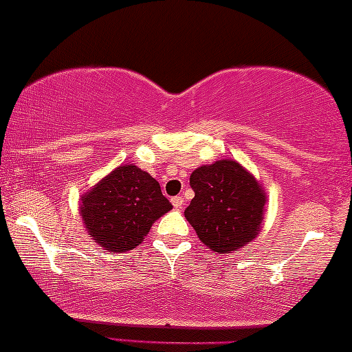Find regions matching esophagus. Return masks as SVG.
Here are the masks:
<instances>
[{"mask_svg": "<svg viewBox=\"0 0 352 352\" xmlns=\"http://www.w3.org/2000/svg\"><path fill=\"white\" fill-rule=\"evenodd\" d=\"M171 204L176 210H179L182 208V205H184V199H182V197H175V199H171Z\"/></svg>", "mask_w": 352, "mask_h": 352, "instance_id": "obj_1", "label": "esophagus"}]
</instances>
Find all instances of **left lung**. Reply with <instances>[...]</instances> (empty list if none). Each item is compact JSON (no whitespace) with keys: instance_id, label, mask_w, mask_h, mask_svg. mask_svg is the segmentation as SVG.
Masks as SVG:
<instances>
[{"instance_id":"obj_1","label":"left lung","mask_w":352,"mask_h":352,"mask_svg":"<svg viewBox=\"0 0 352 352\" xmlns=\"http://www.w3.org/2000/svg\"><path fill=\"white\" fill-rule=\"evenodd\" d=\"M190 187L195 197L184 216L211 252H239L258 237L267 195L239 162L223 158L199 166L192 171Z\"/></svg>"}]
</instances>
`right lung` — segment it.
<instances>
[{
    "label": "right lung",
    "mask_w": 352,
    "mask_h": 352,
    "mask_svg": "<svg viewBox=\"0 0 352 352\" xmlns=\"http://www.w3.org/2000/svg\"><path fill=\"white\" fill-rule=\"evenodd\" d=\"M173 208L147 171L124 163L80 197V216L89 237L107 252L139 247L158 218Z\"/></svg>",
    "instance_id": "right-lung-1"
}]
</instances>
